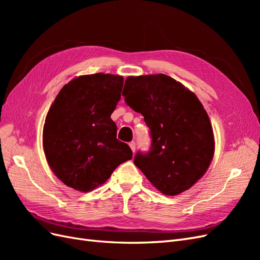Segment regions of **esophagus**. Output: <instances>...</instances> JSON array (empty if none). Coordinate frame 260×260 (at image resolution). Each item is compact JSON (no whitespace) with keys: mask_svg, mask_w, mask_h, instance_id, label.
Returning a JSON list of instances; mask_svg holds the SVG:
<instances>
[{"mask_svg":"<svg viewBox=\"0 0 260 260\" xmlns=\"http://www.w3.org/2000/svg\"><path fill=\"white\" fill-rule=\"evenodd\" d=\"M129 145H130V147H131V149H132V152L135 153V152H136V142H135V141H132V142H130Z\"/></svg>","mask_w":260,"mask_h":260,"instance_id":"1","label":"esophagus"}]
</instances>
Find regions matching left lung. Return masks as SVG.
<instances>
[{
    "label": "left lung",
    "instance_id": "8db88e82",
    "mask_svg": "<svg viewBox=\"0 0 260 260\" xmlns=\"http://www.w3.org/2000/svg\"><path fill=\"white\" fill-rule=\"evenodd\" d=\"M122 95L142 114L151 130L146 154L135 165L157 190L175 196L188 190L207 171L215 153L209 117L195 94L164 74L130 76Z\"/></svg>",
    "mask_w": 260,
    "mask_h": 260
}]
</instances>
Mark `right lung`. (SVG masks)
I'll return each instance as SVG.
<instances>
[{
	"label": "right lung",
	"mask_w": 260,
	"mask_h": 260,
	"mask_svg": "<svg viewBox=\"0 0 260 260\" xmlns=\"http://www.w3.org/2000/svg\"><path fill=\"white\" fill-rule=\"evenodd\" d=\"M122 85L118 75L80 76L54 100L43 127V148L51 170L67 186L90 192L132 158L129 145L116 138L111 118Z\"/></svg>",
	"instance_id": "obj_1"
}]
</instances>
